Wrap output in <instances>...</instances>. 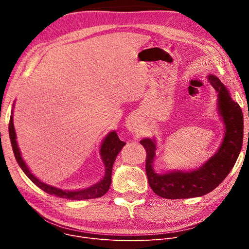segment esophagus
<instances>
[{"mask_svg":"<svg viewBox=\"0 0 249 249\" xmlns=\"http://www.w3.org/2000/svg\"><path fill=\"white\" fill-rule=\"evenodd\" d=\"M136 124H137V121H136V117L135 116H133V117H130L129 119H128V121H127V127H128V129L129 130H134L135 128H136Z\"/></svg>","mask_w":249,"mask_h":249,"instance_id":"34e87169","label":"esophagus"}]
</instances>
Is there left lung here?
Wrapping results in <instances>:
<instances>
[{"instance_id": "1", "label": "left lung", "mask_w": 249, "mask_h": 249, "mask_svg": "<svg viewBox=\"0 0 249 249\" xmlns=\"http://www.w3.org/2000/svg\"><path fill=\"white\" fill-rule=\"evenodd\" d=\"M208 81L218 93V111L225 125V134L218 151L202 166L191 172L173 171L158 175L153 169L156 143L140 141L146 150L145 171L152 191L165 199H190L212 192L225 179L236 162L243 142V115L239 105L231 99L227 88L213 74Z\"/></svg>"}]
</instances>
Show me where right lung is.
I'll list each match as a JSON object with an SVG mask.
<instances>
[{
    "label": "right lung",
    "mask_w": 249,
    "mask_h": 249,
    "mask_svg": "<svg viewBox=\"0 0 249 249\" xmlns=\"http://www.w3.org/2000/svg\"><path fill=\"white\" fill-rule=\"evenodd\" d=\"M9 135L12 143V148L14 151L15 159L22 168V171L25 173L34 184L43 190L45 193L49 195H54L55 197L67 199V200H88V199H96L102 197L103 195L106 194L111 186V176H112V168L113 163L117 158L118 153L120 152L122 147L126 144L124 141H121L118 137L117 133L115 131L110 132L102 142L100 154L102 156L103 162L105 164V177L103 179H101L97 184L90 186L84 190H78V191H65L61 189H57L55 187L49 186L45 182L39 180L36 177H34L31 172L29 171L28 166L26 165L24 160H22V156L17 144L16 141V133H15V128L14 123H13V115L10 118V123H9Z\"/></svg>",
    "instance_id": "1"
}]
</instances>
